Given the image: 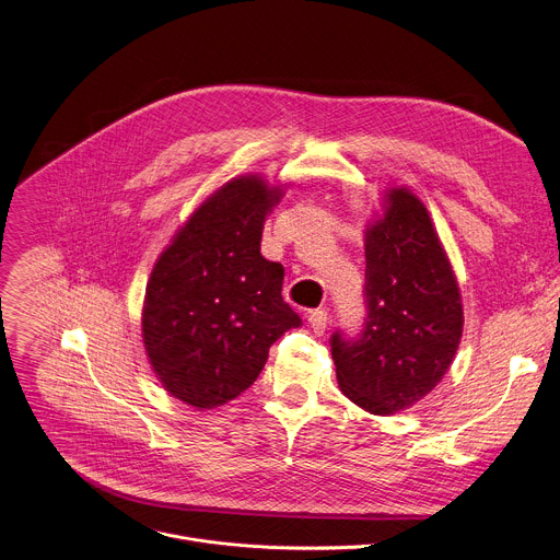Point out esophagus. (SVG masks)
<instances>
[{"label": "esophagus", "mask_w": 560, "mask_h": 560, "mask_svg": "<svg viewBox=\"0 0 560 560\" xmlns=\"http://www.w3.org/2000/svg\"><path fill=\"white\" fill-rule=\"evenodd\" d=\"M306 320H308V325H312V329H314L318 336H323V334H325V329H327V320H329V316H327L325 308H314V312H308Z\"/></svg>", "instance_id": "obj_1"}]
</instances>
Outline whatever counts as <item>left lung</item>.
<instances>
[{"label":"left lung","mask_w":560,"mask_h":560,"mask_svg":"<svg viewBox=\"0 0 560 560\" xmlns=\"http://www.w3.org/2000/svg\"><path fill=\"white\" fill-rule=\"evenodd\" d=\"M385 205L364 235L362 329L329 340L340 392L376 416L436 387L463 336L458 282L424 205L407 189H392Z\"/></svg>","instance_id":"8db88e82"}]
</instances>
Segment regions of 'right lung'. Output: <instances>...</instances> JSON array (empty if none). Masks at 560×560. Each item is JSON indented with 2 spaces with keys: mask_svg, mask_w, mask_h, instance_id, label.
<instances>
[{
  "mask_svg": "<svg viewBox=\"0 0 560 560\" xmlns=\"http://www.w3.org/2000/svg\"><path fill=\"white\" fill-rule=\"evenodd\" d=\"M282 191L258 175L229 179L158 258L142 338L162 387L211 409L252 387L269 347L302 320L282 300L284 269L260 254L267 213Z\"/></svg>",
  "mask_w": 560,
  "mask_h": 560,
  "instance_id": "right-lung-1",
  "label": "right lung"
}]
</instances>
